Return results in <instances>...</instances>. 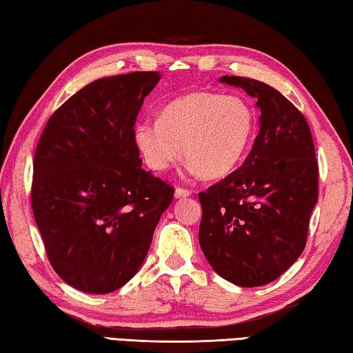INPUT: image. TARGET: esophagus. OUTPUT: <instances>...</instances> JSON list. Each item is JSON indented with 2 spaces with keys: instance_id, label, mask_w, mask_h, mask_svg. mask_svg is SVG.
<instances>
[{
  "instance_id": "esophagus-1",
  "label": "esophagus",
  "mask_w": 353,
  "mask_h": 353,
  "mask_svg": "<svg viewBox=\"0 0 353 353\" xmlns=\"http://www.w3.org/2000/svg\"><path fill=\"white\" fill-rule=\"evenodd\" d=\"M190 194H192V190H189L186 188H176L175 189V199H186V196H189Z\"/></svg>"
}]
</instances>
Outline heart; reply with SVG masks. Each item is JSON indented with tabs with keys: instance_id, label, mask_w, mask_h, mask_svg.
I'll return each instance as SVG.
<instances>
[{
	"instance_id": "heart-1",
	"label": "heart",
	"mask_w": 353,
	"mask_h": 353,
	"mask_svg": "<svg viewBox=\"0 0 353 353\" xmlns=\"http://www.w3.org/2000/svg\"><path fill=\"white\" fill-rule=\"evenodd\" d=\"M254 130V110L243 97L195 91L167 105L159 121L139 122L134 139L150 169L167 170L184 153L190 170L214 180L242 163Z\"/></svg>"
}]
</instances>
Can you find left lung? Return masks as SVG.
Segmentation results:
<instances>
[{"label": "left lung", "instance_id": "1", "mask_svg": "<svg viewBox=\"0 0 353 353\" xmlns=\"http://www.w3.org/2000/svg\"><path fill=\"white\" fill-rule=\"evenodd\" d=\"M256 97L261 130L245 163L199 194L200 246L223 279L239 287L276 281L305 248L318 201V159L304 114L254 79L223 76Z\"/></svg>", "mask_w": 353, "mask_h": 353}]
</instances>
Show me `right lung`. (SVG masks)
<instances>
[{
	"label": "right lung",
	"instance_id": "obj_1",
	"mask_svg": "<svg viewBox=\"0 0 353 353\" xmlns=\"http://www.w3.org/2000/svg\"><path fill=\"white\" fill-rule=\"evenodd\" d=\"M161 76L102 77L49 117L34 157L30 203L49 263L71 287L105 294L132 279L173 199L142 169L134 123Z\"/></svg>",
	"mask_w": 353,
	"mask_h": 353
}]
</instances>
